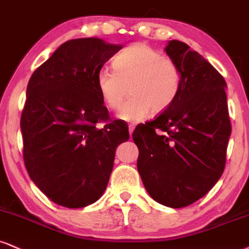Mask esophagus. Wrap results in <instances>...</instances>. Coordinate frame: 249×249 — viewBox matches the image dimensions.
<instances>
[{
	"label": "esophagus",
	"instance_id": "34e87169",
	"mask_svg": "<svg viewBox=\"0 0 249 249\" xmlns=\"http://www.w3.org/2000/svg\"><path fill=\"white\" fill-rule=\"evenodd\" d=\"M134 129H135V125L134 124H129V134H130V136H131V135H133Z\"/></svg>",
	"mask_w": 249,
	"mask_h": 249
}]
</instances>
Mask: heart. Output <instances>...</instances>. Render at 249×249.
<instances>
[{
	"mask_svg": "<svg viewBox=\"0 0 249 249\" xmlns=\"http://www.w3.org/2000/svg\"><path fill=\"white\" fill-rule=\"evenodd\" d=\"M113 70L100 69L96 76L98 92L107 107H121L127 88L131 98L118 116L129 122L142 121L150 113L167 109L179 96L181 70L173 60L145 44H135L112 61Z\"/></svg>",
	"mask_w": 249,
	"mask_h": 249,
	"instance_id": "heart-1",
	"label": "heart"
}]
</instances>
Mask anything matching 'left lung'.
I'll use <instances>...</instances> for the list:
<instances>
[{"instance_id": "obj_1", "label": "left lung", "mask_w": 249, "mask_h": 249, "mask_svg": "<svg viewBox=\"0 0 249 249\" xmlns=\"http://www.w3.org/2000/svg\"><path fill=\"white\" fill-rule=\"evenodd\" d=\"M165 52L181 70L180 93L153 121L137 125L133 140L149 195L182 208L203 197L222 177L231 124L223 76L185 42L171 40Z\"/></svg>"}]
</instances>
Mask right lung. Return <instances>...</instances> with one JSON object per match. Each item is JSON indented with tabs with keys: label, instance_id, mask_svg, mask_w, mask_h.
<instances>
[{
	"label": "right lung",
	"instance_id": "obj_1",
	"mask_svg": "<svg viewBox=\"0 0 249 249\" xmlns=\"http://www.w3.org/2000/svg\"><path fill=\"white\" fill-rule=\"evenodd\" d=\"M122 48L99 38L66 41L31 76L20 119L31 180L54 203L77 209L105 192L128 125L112 120L96 76ZM107 122L99 130L95 124Z\"/></svg>",
	"mask_w": 249,
	"mask_h": 249
}]
</instances>
